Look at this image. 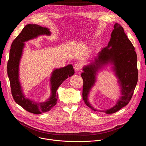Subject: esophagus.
<instances>
[{"label": "esophagus", "mask_w": 146, "mask_h": 146, "mask_svg": "<svg viewBox=\"0 0 146 146\" xmlns=\"http://www.w3.org/2000/svg\"><path fill=\"white\" fill-rule=\"evenodd\" d=\"M74 69H75L76 71L79 72V71H80V70H81L82 67H81V65L80 64L77 63V64H76L74 65Z\"/></svg>", "instance_id": "obj_1"}]
</instances>
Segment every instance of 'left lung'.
<instances>
[{"label":"left lung","mask_w":146,"mask_h":146,"mask_svg":"<svg viewBox=\"0 0 146 146\" xmlns=\"http://www.w3.org/2000/svg\"><path fill=\"white\" fill-rule=\"evenodd\" d=\"M109 63L114 65L113 68L119 80L122 96L113 108L100 111L90 105L88 96L95 83L96 73ZM83 71L81 74L83 80L82 99L88 107L95 111L113 114L128 105L137 82V55L135 47L120 24H115L108 46L98 53L91 64L83 68Z\"/></svg>","instance_id":"left-lung-1"}]
</instances>
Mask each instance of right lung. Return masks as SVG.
Returning <instances> with one entry per match:
<instances>
[{"instance_id":"right-lung-1","label":"right lung","mask_w":146,"mask_h":146,"mask_svg":"<svg viewBox=\"0 0 146 146\" xmlns=\"http://www.w3.org/2000/svg\"><path fill=\"white\" fill-rule=\"evenodd\" d=\"M47 28L36 24H28L22 30L11 44L7 62V74L9 78L11 94L15 102L27 111L40 114L50 111L56 104L58 94L56 91L66 78L74 74L72 65L55 69L51 77V95L44 102L37 103L25 97L19 81V64L21 58L24 42L36 38L42 35H50Z\"/></svg>"}]
</instances>
